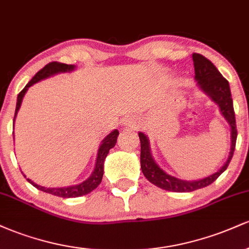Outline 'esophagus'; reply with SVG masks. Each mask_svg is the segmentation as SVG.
Returning a JSON list of instances; mask_svg holds the SVG:
<instances>
[{
	"instance_id": "obj_1",
	"label": "esophagus",
	"mask_w": 249,
	"mask_h": 249,
	"mask_svg": "<svg viewBox=\"0 0 249 249\" xmlns=\"http://www.w3.org/2000/svg\"><path fill=\"white\" fill-rule=\"evenodd\" d=\"M125 124L130 125V126H131V125H132V122H131V119H126V121H125Z\"/></svg>"
}]
</instances>
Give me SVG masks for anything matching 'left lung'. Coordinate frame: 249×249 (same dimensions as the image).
Returning a JSON list of instances; mask_svg holds the SVG:
<instances>
[{
	"label": "left lung",
	"instance_id": "8db88e82",
	"mask_svg": "<svg viewBox=\"0 0 249 249\" xmlns=\"http://www.w3.org/2000/svg\"><path fill=\"white\" fill-rule=\"evenodd\" d=\"M192 58L194 72H196V81L198 82L199 88L208 97H211V99L214 103L218 104L220 111H221V115L225 117V119L230 124L231 142L232 144H231V152L228 159L218 172L213 173L212 176H208L204 179L196 180V181H186V180H181L170 176L157 165V162L152 158V154H151L150 142H148L147 137L142 132H139L138 136L139 139H141V166L142 174L153 185L162 188V190L171 191V192H192V191L199 190V188L206 187L212 184L213 181H215L219 178L220 174L225 172V170L228 167L231 160H232L234 150H235L236 136H238L233 99L232 95H231L228 81L219 72V70L214 67L213 63L210 59H207L206 57L194 53Z\"/></svg>",
	"mask_w": 249,
	"mask_h": 249
}]
</instances>
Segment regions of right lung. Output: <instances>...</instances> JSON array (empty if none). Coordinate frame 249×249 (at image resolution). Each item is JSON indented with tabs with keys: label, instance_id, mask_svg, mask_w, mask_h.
I'll return each instance as SVG.
<instances>
[{
	"label": "right lung",
	"instance_id": "add662e5",
	"mask_svg": "<svg viewBox=\"0 0 249 249\" xmlns=\"http://www.w3.org/2000/svg\"><path fill=\"white\" fill-rule=\"evenodd\" d=\"M75 69V65H69L64 64V63H58V62H51L49 64L45 65L43 69H41L38 72L36 73L35 76L33 77V79L25 85V88L17 96V103H16V110H15V117H14V122H15L16 115L18 112L19 107H21L22 99L27 92V90L29 89L31 85L35 84V83L42 81V79L48 78V77L56 75V73L59 72H69V71H72ZM118 130H113L112 132L108 133L104 139H103L101 146L98 148V154H97V160H96V166L95 170H93L92 174H91L89 178L85 180V181L81 182V184L75 185V186H68V187H55V188H47L39 186V185L35 184L33 180L27 179L28 181L30 182L33 186H35L37 190L43 191L45 193H50L53 196H61V198H77V196H85V194L92 192L95 188L98 187V185L102 182L103 174H104V160L107 158L108 151L111 150L117 142V137H118ZM24 176V174H23ZM25 177V176H24Z\"/></svg>",
	"mask_w": 249,
	"mask_h": 249
}]
</instances>
